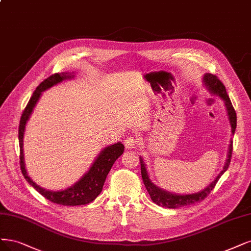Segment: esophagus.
Segmentation results:
<instances>
[{"mask_svg":"<svg viewBox=\"0 0 251 251\" xmlns=\"http://www.w3.org/2000/svg\"><path fill=\"white\" fill-rule=\"evenodd\" d=\"M137 144H138V141H137V139H135L134 137H128V138H126V139L125 140L126 148L128 149V150L136 148Z\"/></svg>","mask_w":251,"mask_h":251,"instance_id":"esophagus-1","label":"esophagus"}]
</instances>
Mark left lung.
<instances>
[{
    "mask_svg": "<svg viewBox=\"0 0 251 251\" xmlns=\"http://www.w3.org/2000/svg\"><path fill=\"white\" fill-rule=\"evenodd\" d=\"M202 82L206 87V89H208L211 93L215 94V96L220 97L224 100V105H226V108L227 111V116L229 119V124L231 126V134L234 135L235 131H236V127H237V115H236V111H235L234 107H232V105H231L229 97L227 96L226 86L223 85V83L218 79L217 76H216L215 75H212V74H205L203 75ZM231 152H232V141L230 140L229 146H228L227 159L226 161V164H224L223 169L217 176V177H216L208 187L204 188L203 190H201V191L197 192V193L179 195V194H174V193L167 192V191H165V190H162L161 188L157 187L151 180L149 174H148V170H146V167H145L144 161L140 157L141 176H142L143 183L145 185L146 190H148V192L151 195V201L154 203H157L158 205L165 206V208H168V209H177V208H180V206H185V205L200 202V201H203L204 198L211 193V191L214 189L216 184H217V181L220 178V176L227 170V168L229 166V163H230V159H231Z\"/></svg>",
    "mask_w": 251,
    "mask_h": 251,
    "instance_id": "obj_1",
    "label": "left lung"
}]
</instances>
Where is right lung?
Returning <instances> with one entry per match:
<instances>
[{
    "instance_id": "obj_1",
    "label": "right lung",
    "mask_w": 251,
    "mask_h": 251,
    "mask_svg": "<svg viewBox=\"0 0 251 251\" xmlns=\"http://www.w3.org/2000/svg\"><path fill=\"white\" fill-rule=\"evenodd\" d=\"M75 76L74 74L71 73H61L55 74L50 75L48 79L39 84L36 90L33 92L32 97L25 106L20 122L19 126V141H20V165L22 169V174L25 180L38 191L43 197H46L50 201L61 204V205H82L87 204L93 201L100 195L102 190L103 183H105L106 177L109 174L111 167L113 166L114 162L123 154L125 151V146L122 142H117L110 146L103 149L99 157L93 162L90 169L76 181L75 185L67 188L62 191H50L41 187H39L36 183H34L32 178L28 176L27 170L25 167V160H24V150H23V141H24V134L27 122L29 120L34 107L41 96L42 91H45L58 83H61L64 80L73 79Z\"/></svg>"
}]
</instances>
